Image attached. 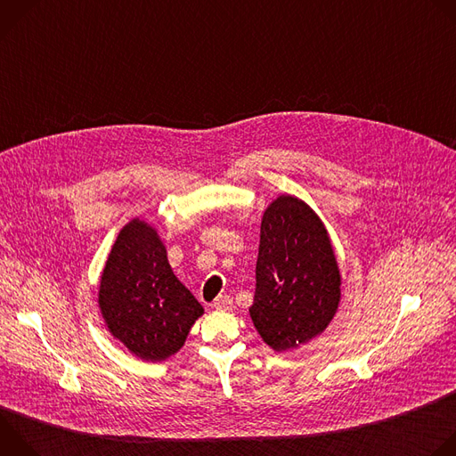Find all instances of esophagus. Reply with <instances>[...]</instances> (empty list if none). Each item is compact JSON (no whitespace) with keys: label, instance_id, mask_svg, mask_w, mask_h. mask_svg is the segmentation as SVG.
I'll return each instance as SVG.
<instances>
[{"label":"esophagus","instance_id":"esophagus-1","mask_svg":"<svg viewBox=\"0 0 456 456\" xmlns=\"http://www.w3.org/2000/svg\"><path fill=\"white\" fill-rule=\"evenodd\" d=\"M213 306H215L216 310L229 312V310L232 308V297H231V296H227V294H222V296H218V297L215 299Z\"/></svg>","mask_w":456,"mask_h":456}]
</instances>
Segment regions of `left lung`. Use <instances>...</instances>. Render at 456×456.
I'll return each instance as SVG.
<instances>
[{
    "instance_id": "left-lung-1",
    "label": "left lung",
    "mask_w": 456,
    "mask_h": 456,
    "mask_svg": "<svg viewBox=\"0 0 456 456\" xmlns=\"http://www.w3.org/2000/svg\"><path fill=\"white\" fill-rule=\"evenodd\" d=\"M341 301V274L330 236L310 206L281 194L259 231L256 292L248 308L257 334L276 352L324 332Z\"/></svg>"
}]
</instances>
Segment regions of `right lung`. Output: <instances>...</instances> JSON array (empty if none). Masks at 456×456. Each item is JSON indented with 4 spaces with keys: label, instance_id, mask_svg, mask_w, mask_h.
Segmentation results:
<instances>
[{
    "label": "right lung",
    "instance_id": "add662e5",
    "mask_svg": "<svg viewBox=\"0 0 456 456\" xmlns=\"http://www.w3.org/2000/svg\"><path fill=\"white\" fill-rule=\"evenodd\" d=\"M99 308L110 334L142 361L175 355L204 308L173 274L153 225L126 224L106 259Z\"/></svg>",
    "mask_w": 456,
    "mask_h": 456
}]
</instances>
